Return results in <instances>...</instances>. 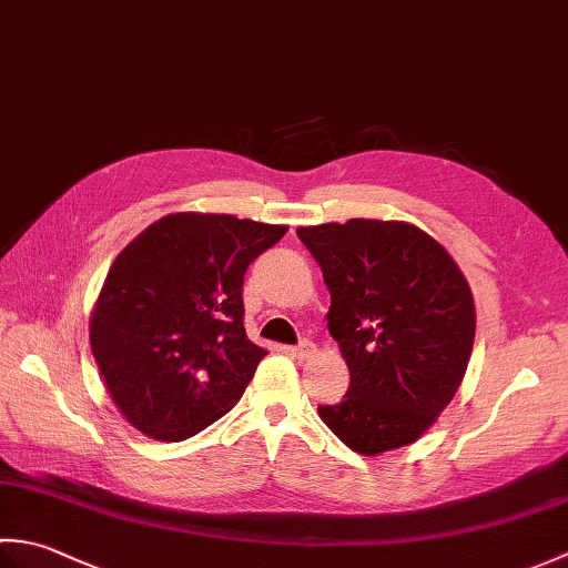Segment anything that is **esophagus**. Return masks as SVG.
Masks as SVG:
<instances>
[{
  "label": "esophagus",
  "instance_id": "1",
  "mask_svg": "<svg viewBox=\"0 0 568 568\" xmlns=\"http://www.w3.org/2000/svg\"><path fill=\"white\" fill-rule=\"evenodd\" d=\"M291 354H293L295 358H310L312 354H315V344L307 342V339H303V342H300L297 346H293V348H291Z\"/></svg>",
  "mask_w": 568,
  "mask_h": 568
}]
</instances>
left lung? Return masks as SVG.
Listing matches in <instances>:
<instances>
[{"label":"left lung","mask_w":568,"mask_h":568,"mask_svg":"<svg viewBox=\"0 0 568 568\" xmlns=\"http://www.w3.org/2000/svg\"><path fill=\"white\" fill-rule=\"evenodd\" d=\"M329 287V334L346 358L342 403L320 417L348 449L376 456L413 444L464 381L476 310L446 248L407 222L300 226Z\"/></svg>","instance_id":"1"}]
</instances>
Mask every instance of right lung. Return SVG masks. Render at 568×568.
<instances>
[{"label": "right lung", "mask_w": 568, "mask_h": 568, "mask_svg": "<svg viewBox=\"0 0 568 568\" xmlns=\"http://www.w3.org/2000/svg\"><path fill=\"white\" fill-rule=\"evenodd\" d=\"M287 226L232 214H168L112 263L90 344L122 415L183 442L244 395L265 348L244 329V273Z\"/></svg>", "instance_id": "obj_1"}]
</instances>
